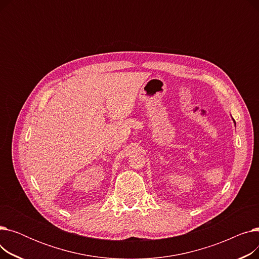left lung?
<instances>
[{"instance_id":"obj_1","label":"left lung","mask_w":259,"mask_h":259,"mask_svg":"<svg viewBox=\"0 0 259 259\" xmlns=\"http://www.w3.org/2000/svg\"><path fill=\"white\" fill-rule=\"evenodd\" d=\"M232 119H233V118H232ZM233 121H234V124H235V120H234V119H233ZM235 125H236V124H235Z\"/></svg>"}]
</instances>
